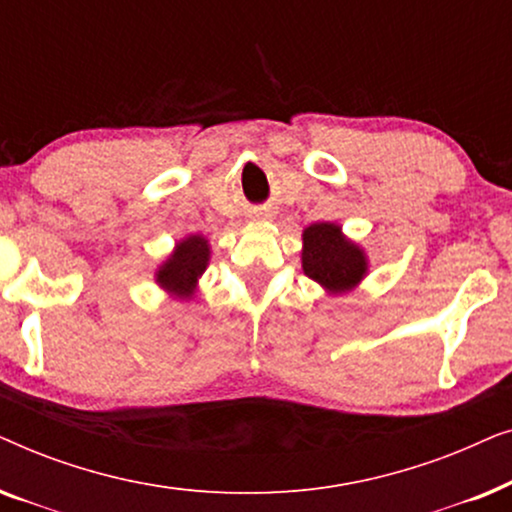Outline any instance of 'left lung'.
<instances>
[{
  "label": "left lung",
  "instance_id": "left-lung-1",
  "mask_svg": "<svg viewBox=\"0 0 512 512\" xmlns=\"http://www.w3.org/2000/svg\"><path fill=\"white\" fill-rule=\"evenodd\" d=\"M303 270L331 291H347L366 275V258L333 223H314L303 233Z\"/></svg>",
  "mask_w": 512,
  "mask_h": 512
}]
</instances>
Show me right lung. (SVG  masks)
<instances>
[{
  "mask_svg": "<svg viewBox=\"0 0 512 512\" xmlns=\"http://www.w3.org/2000/svg\"><path fill=\"white\" fill-rule=\"evenodd\" d=\"M209 261L207 240L200 235L188 237L174 249V254L167 258V263L158 270V282L179 296H191L195 282L205 272Z\"/></svg>",
  "mask_w": 512,
  "mask_h": 512,
  "instance_id": "1",
  "label": "right lung"
}]
</instances>
